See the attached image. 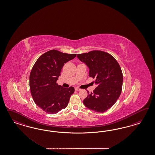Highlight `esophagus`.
<instances>
[{"mask_svg": "<svg viewBox=\"0 0 155 155\" xmlns=\"http://www.w3.org/2000/svg\"><path fill=\"white\" fill-rule=\"evenodd\" d=\"M75 91H80L81 90L80 88H78V87H75Z\"/></svg>", "mask_w": 155, "mask_h": 155, "instance_id": "esophagus-1", "label": "esophagus"}]
</instances>
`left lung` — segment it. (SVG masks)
<instances>
[{"label": "left lung", "mask_w": 155, "mask_h": 155, "mask_svg": "<svg viewBox=\"0 0 155 155\" xmlns=\"http://www.w3.org/2000/svg\"><path fill=\"white\" fill-rule=\"evenodd\" d=\"M80 61L89 68V76L97 85L93 93L84 100V106L98 113H104L115 103L121 94L122 70L115 58L107 52L93 51L78 54Z\"/></svg>", "instance_id": "8db88e82"}]
</instances>
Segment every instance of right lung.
Listing matches in <instances>:
<instances>
[{"instance_id":"obj_1","label":"right lung","mask_w":155,"mask_h":155,"mask_svg":"<svg viewBox=\"0 0 155 155\" xmlns=\"http://www.w3.org/2000/svg\"><path fill=\"white\" fill-rule=\"evenodd\" d=\"M76 55L53 49L44 53L34 64L29 75L31 93L35 103L45 113L54 114L67 107L74 88L62 87L56 82L64 64Z\"/></svg>"}]
</instances>
